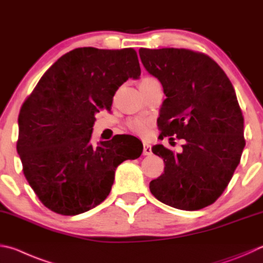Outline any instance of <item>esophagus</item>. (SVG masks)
Returning <instances> with one entry per match:
<instances>
[{
    "mask_svg": "<svg viewBox=\"0 0 263 263\" xmlns=\"http://www.w3.org/2000/svg\"><path fill=\"white\" fill-rule=\"evenodd\" d=\"M142 154L144 155L152 154V147H151V145H148L147 142H144V151H142Z\"/></svg>",
    "mask_w": 263,
    "mask_h": 263,
    "instance_id": "obj_1",
    "label": "esophagus"
}]
</instances>
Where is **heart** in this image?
I'll list each match as a JSON object with an SVG mask.
<instances>
[{
  "mask_svg": "<svg viewBox=\"0 0 263 263\" xmlns=\"http://www.w3.org/2000/svg\"><path fill=\"white\" fill-rule=\"evenodd\" d=\"M153 82H157V80L152 77H146L141 80L140 85L153 83ZM127 127L130 128L133 133H136V135L146 137L152 127V121L145 117H137V118L131 119V121L127 123Z\"/></svg>",
  "mask_w": 263,
  "mask_h": 263,
  "instance_id": "heart-1",
  "label": "heart"
}]
</instances>
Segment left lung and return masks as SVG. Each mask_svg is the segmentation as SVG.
<instances>
[{
  "mask_svg": "<svg viewBox=\"0 0 263 263\" xmlns=\"http://www.w3.org/2000/svg\"><path fill=\"white\" fill-rule=\"evenodd\" d=\"M139 55L166 97L157 118L161 136L186 141L177 154L153 146L165 166L149 190L170 207L199 211L221 197L240 162L244 117L236 92L221 66L202 52L140 48Z\"/></svg>",
  "mask_w": 263,
  "mask_h": 263,
  "instance_id": "1",
  "label": "left lung"
}]
</instances>
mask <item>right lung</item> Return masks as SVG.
Segmentation results:
<instances>
[{
  "label": "right lung",
  "mask_w": 263,
  "mask_h": 263,
  "mask_svg": "<svg viewBox=\"0 0 263 263\" xmlns=\"http://www.w3.org/2000/svg\"><path fill=\"white\" fill-rule=\"evenodd\" d=\"M140 73L132 48H76L46 71L23 103L17 151L28 184L50 211L73 216L97 207L110 193L117 166L141 155L132 136L90 141L95 114L110 110L119 86Z\"/></svg>",
  "instance_id": "obj_1"
}]
</instances>
